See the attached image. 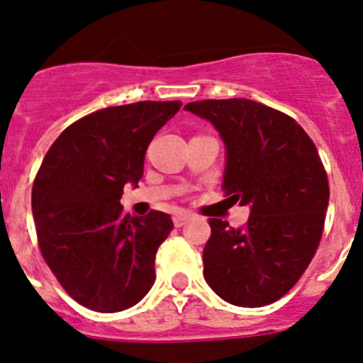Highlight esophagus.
Masks as SVG:
<instances>
[{"label": "esophagus", "instance_id": "34e87169", "mask_svg": "<svg viewBox=\"0 0 363 363\" xmlns=\"http://www.w3.org/2000/svg\"><path fill=\"white\" fill-rule=\"evenodd\" d=\"M189 217L191 215L189 213H177V215H174V225L175 227H182L186 224V222L189 220Z\"/></svg>", "mask_w": 363, "mask_h": 363}]
</instances>
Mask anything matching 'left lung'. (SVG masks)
I'll return each instance as SVG.
<instances>
[{
  "label": "left lung",
  "mask_w": 363,
  "mask_h": 363,
  "mask_svg": "<svg viewBox=\"0 0 363 363\" xmlns=\"http://www.w3.org/2000/svg\"><path fill=\"white\" fill-rule=\"evenodd\" d=\"M184 110L220 133L222 191L230 203L250 206L240 229L208 220L206 282L227 303H274L303 276L324 233L329 182L315 145L293 117L252 99H203Z\"/></svg>",
  "instance_id": "obj_1"
}]
</instances>
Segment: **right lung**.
<instances>
[{
    "label": "right lung",
    "instance_id": "obj_1",
    "mask_svg": "<svg viewBox=\"0 0 363 363\" xmlns=\"http://www.w3.org/2000/svg\"><path fill=\"white\" fill-rule=\"evenodd\" d=\"M181 101L108 106L70 123L48 150L33 184L43 258L79 305L122 312L155 282V257L169 238V213L122 212L125 182L138 184L151 139Z\"/></svg>",
    "mask_w": 363,
    "mask_h": 363
}]
</instances>
